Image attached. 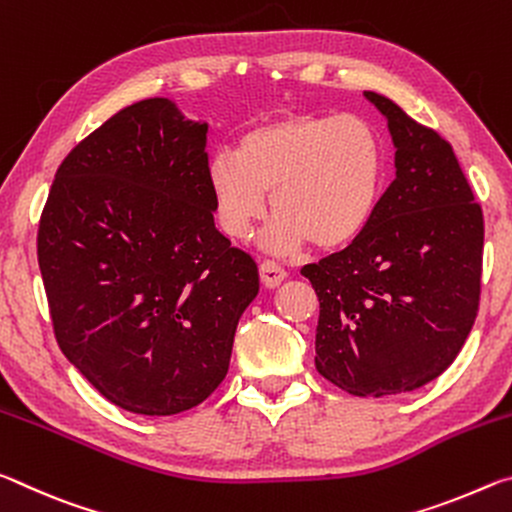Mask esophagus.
I'll return each mask as SVG.
<instances>
[{
  "label": "esophagus",
  "instance_id": "obj_1",
  "mask_svg": "<svg viewBox=\"0 0 512 512\" xmlns=\"http://www.w3.org/2000/svg\"><path fill=\"white\" fill-rule=\"evenodd\" d=\"M259 277H262V284L266 289H275L287 280V271H284L277 262H273V259H266V262L259 266Z\"/></svg>",
  "mask_w": 512,
  "mask_h": 512
}]
</instances>
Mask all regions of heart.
<instances>
[{
    "mask_svg": "<svg viewBox=\"0 0 512 512\" xmlns=\"http://www.w3.org/2000/svg\"><path fill=\"white\" fill-rule=\"evenodd\" d=\"M214 216L230 239H248L271 194L277 214L266 246L289 253L311 241L341 248L375 216L386 180V146L361 115L289 112L244 133L237 151L205 167Z\"/></svg>",
    "mask_w": 512,
    "mask_h": 512,
    "instance_id": "1",
    "label": "heart"
}]
</instances>
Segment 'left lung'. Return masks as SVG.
<instances>
[{
  "mask_svg": "<svg viewBox=\"0 0 512 512\" xmlns=\"http://www.w3.org/2000/svg\"><path fill=\"white\" fill-rule=\"evenodd\" d=\"M395 180L368 228L302 268L320 316L316 370L359 397L415 391L452 366L479 311L483 212L452 144L391 99Z\"/></svg>",
  "mask_w": 512,
  "mask_h": 512,
  "instance_id": "left-lung-1",
  "label": "left lung"
}]
</instances>
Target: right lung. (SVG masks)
Returning a JSON list of instances; mask_svg holds the SVG:
<instances>
[{"instance_id":"1","label":"right lung","mask_w":512,"mask_h":512,"mask_svg":"<svg viewBox=\"0 0 512 512\" xmlns=\"http://www.w3.org/2000/svg\"><path fill=\"white\" fill-rule=\"evenodd\" d=\"M205 144L173 101H137L69 151L40 216L60 350L131 413L207 400L259 291L255 259L214 225Z\"/></svg>"}]
</instances>
